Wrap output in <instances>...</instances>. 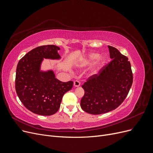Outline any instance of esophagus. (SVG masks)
<instances>
[{
    "label": "esophagus",
    "instance_id": "obj_1",
    "mask_svg": "<svg viewBox=\"0 0 153 153\" xmlns=\"http://www.w3.org/2000/svg\"><path fill=\"white\" fill-rule=\"evenodd\" d=\"M80 85V82L78 80H75V82H74V86H75V87H79Z\"/></svg>",
    "mask_w": 153,
    "mask_h": 153
}]
</instances>
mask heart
I'll list each match as a JSON object with an SVG mask.
<instances>
[{
  "label": "heart",
  "mask_w": 153,
  "mask_h": 153,
  "mask_svg": "<svg viewBox=\"0 0 153 153\" xmlns=\"http://www.w3.org/2000/svg\"><path fill=\"white\" fill-rule=\"evenodd\" d=\"M100 55L98 53H91L87 56L84 58L82 61L78 64V66L80 68H84L87 66H89L91 64L94 63L96 61L100 59ZM106 62V59L105 57H101L99 60V61L97 62L96 67L92 69V74H96L99 71L100 69L102 68Z\"/></svg>",
  "instance_id": "obj_1"
}]
</instances>
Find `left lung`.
Returning <instances> with one entry per match:
<instances>
[{
	"label": "left lung",
	"instance_id": "1",
	"mask_svg": "<svg viewBox=\"0 0 153 153\" xmlns=\"http://www.w3.org/2000/svg\"><path fill=\"white\" fill-rule=\"evenodd\" d=\"M108 47L112 61L82 85L85 93L81 108L91 114H102L117 108L132 85L133 73L128 58L117 48Z\"/></svg>",
	"mask_w": 153,
	"mask_h": 153
}]
</instances>
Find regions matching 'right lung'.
<instances>
[{
    "instance_id": "add662e5",
    "label": "right lung",
    "mask_w": 153,
    "mask_h": 153,
    "mask_svg": "<svg viewBox=\"0 0 153 153\" xmlns=\"http://www.w3.org/2000/svg\"><path fill=\"white\" fill-rule=\"evenodd\" d=\"M59 50L55 45L40 46L26 53L18 63L16 94L23 105L34 114L51 115L56 113L62 96L73 87V81L59 80L52 70H40L43 58L61 59Z\"/></svg>"
}]
</instances>
